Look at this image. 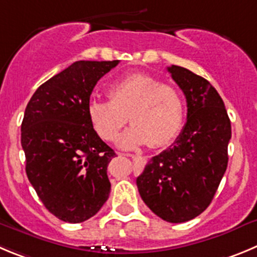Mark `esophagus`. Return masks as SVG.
<instances>
[{"label": "esophagus", "instance_id": "esophagus-1", "mask_svg": "<svg viewBox=\"0 0 257 257\" xmlns=\"http://www.w3.org/2000/svg\"><path fill=\"white\" fill-rule=\"evenodd\" d=\"M121 156H126V157H131L133 158V161L136 162V165H138V166H142L143 164H145V160H143L141 156H136V155H131V153H120Z\"/></svg>", "mask_w": 257, "mask_h": 257}]
</instances>
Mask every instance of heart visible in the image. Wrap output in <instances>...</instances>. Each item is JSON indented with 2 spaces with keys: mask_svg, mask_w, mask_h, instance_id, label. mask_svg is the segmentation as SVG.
Here are the masks:
<instances>
[{
  "mask_svg": "<svg viewBox=\"0 0 257 257\" xmlns=\"http://www.w3.org/2000/svg\"><path fill=\"white\" fill-rule=\"evenodd\" d=\"M109 99L91 100L87 106L93 131L106 142L117 140L128 116L133 126L121 138L124 148L147 143L165 146L183 126L185 104L181 92L151 74L136 72L120 78L110 86Z\"/></svg>",
  "mask_w": 257,
  "mask_h": 257,
  "instance_id": "1",
  "label": "heart"
}]
</instances>
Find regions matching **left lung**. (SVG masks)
Segmentation results:
<instances>
[{"mask_svg":"<svg viewBox=\"0 0 257 257\" xmlns=\"http://www.w3.org/2000/svg\"><path fill=\"white\" fill-rule=\"evenodd\" d=\"M167 71L185 95L188 120L174 145L151 158L137 186L156 215L183 223L204 212L214 198L228 164L231 121L205 78L179 66Z\"/></svg>","mask_w":257,"mask_h":257,"instance_id":"1","label":"left lung"}]
</instances>
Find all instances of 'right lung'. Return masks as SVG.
Masks as SVG:
<instances>
[{
	"label": "right lung",
	"mask_w": 257,
	"mask_h": 257,
	"mask_svg": "<svg viewBox=\"0 0 257 257\" xmlns=\"http://www.w3.org/2000/svg\"><path fill=\"white\" fill-rule=\"evenodd\" d=\"M119 61H78L38 87L24 114L26 175L44 207L81 223L110 194L107 165L115 152L93 131L87 106L97 81Z\"/></svg>",
	"instance_id": "right-lung-1"
}]
</instances>
